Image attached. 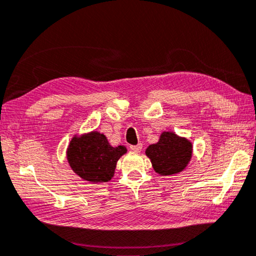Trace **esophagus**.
Instances as JSON below:
<instances>
[{"mask_svg": "<svg viewBox=\"0 0 256 256\" xmlns=\"http://www.w3.org/2000/svg\"><path fill=\"white\" fill-rule=\"evenodd\" d=\"M142 148H143V145L142 144H138V145H132L130 148L132 150H135V152H140L142 150Z\"/></svg>", "mask_w": 256, "mask_h": 256, "instance_id": "obj_1", "label": "esophagus"}]
</instances>
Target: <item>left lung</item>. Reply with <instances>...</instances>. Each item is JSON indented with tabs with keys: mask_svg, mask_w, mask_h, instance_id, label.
Returning <instances> with one entry per match:
<instances>
[{
	"mask_svg": "<svg viewBox=\"0 0 256 256\" xmlns=\"http://www.w3.org/2000/svg\"><path fill=\"white\" fill-rule=\"evenodd\" d=\"M192 146L186 138L172 132H164L156 144L146 148L154 170L161 176H171L182 171L192 158Z\"/></svg>",
	"mask_w": 256,
	"mask_h": 256,
	"instance_id": "obj_1",
	"label": "left lung"
}]
</instances>
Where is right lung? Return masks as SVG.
<instances>
[{
    "label": "right lung",
    "mask_w": 256,
    "mask_h": 256,
    "mask_svg": "<svg viewBox=\"0 0 256 256\" xmlns=\"http://www.w3.org/2000/svg\"><path fill=\"white\" fill-rule=\"evenodd\" d=\"M127 152L124 146L112 148L103 134L93 132L71 140L66 158L74 172L93 184L106 182L114 174L116 162Z\"/></svg>",
    "instance_id": "1"
}]
</instances>
